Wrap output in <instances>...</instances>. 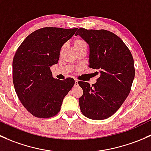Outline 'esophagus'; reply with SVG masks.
I'll list each match as a JSON object with an SVG mask.
<instances>
[{
  "label": "esophagus",
  "instance_id": "esophagus-1",
  "mask_svg": "<svg viewBox=\"0 0 151 151\" xmlns=\"http://www.w3.org/2000/svg\"><path fill=\"white\" fill-rule=\"evenodd\" d=\"M75 86H78V80H75Z\"/></svg>",
  "mask_w": 151,
  "mask_h": 151
}]
</instances>
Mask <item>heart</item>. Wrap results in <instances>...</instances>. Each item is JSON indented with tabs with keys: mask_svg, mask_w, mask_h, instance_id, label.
<instances>
[{
	"mask_svg": "<svg viewBox=\"0 0 151 151\" xmlns=\"http://www.w3.org/2000/svg\"><path fill=\"white\" fill-rule=\"evenodd\" d=\"M86 46V43H85L84 41H82V40H76L75 42L76 48L80 47V46Z\"/></svg>",
	"mask_w": 151,
	"mask_h": 151,
	"instance_id": "obj_1",
	"label": "heart"
}]
</instances>
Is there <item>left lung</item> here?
<instances>
[{
	"instance_id": "obj_1",
	"label": "left lung",
	"mask_w": 151,
	"mask_h": 151,
	"mask_svg": "<svg viewBox=\"0 0 151 151\" xmlns=\"http://www.w3.org/2000/svg\"><path fill=\"white\" fill-rule=\"evenodd\" d=\"M76 35L88 43V67L99 71L92 86L78 81L83 91L79 98L81 110L90 119H106L119 109L129 94L135 76L132 55L122 40L110 31L79 28Z\"/></svg>"
}]
</instances>
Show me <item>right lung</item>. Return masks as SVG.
Instances as JSON below:
<instances>
[{"mask_svg":"<svg viewBox=\"0 0 151 151\" xmlns=\"http://www.w3.org/2000/svg\"><path fill=\"white\" fill-rule=\"evenodd\" d=\"M77 28L43 27L29 34L14 57L13 83L23 106L32 116L47 119L60 112L63 99L75 83L72 78H53L62 46Z\"/></svg>","mask_w":151,"mask_h":151,"instance_id":"right-lung-1","label":"right lung"}]
</instances>
